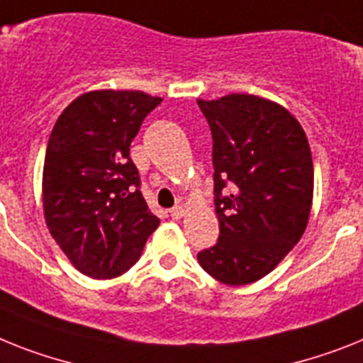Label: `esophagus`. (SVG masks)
<instances>
[{
  "instance_id": "esophagus-1",
  "label": "esophagus",
  "mask_w": 363,
  "mask_h": 363,
  "mask_svg": "<svg viewBox=\"0 0 363 363\" xmlns=\"http://www.w3.org/2000/svg\"><path fill=\"white\" fill-rule=\"evenodd\" d=\"M169 214H172L173 219H179V218H182V216L186 214V208H184L182 205H177V206H173L172 210H169Z\"/></svg>"
}]
</instances>
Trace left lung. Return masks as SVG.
I'll use <instances>...</instances> for the list:
<instances>
[{"mask_svg": "<svg viewBox=\"0 0 363 363\" xmlns=\"http://www.w3.org/2000/svg\"><path fill=\"white\" fill-rule=\"evenodd\" d=\"M212 130L219 240L197 255L228 286L257 282L301 240L313 199L306 133L279 103L252 94L197 99ZM229 190H226V184Z\"/></svg>", "mask_w": 363, "mask_h": 363, "instance_id": "8db88e82", "label": "left lung"}]
</instances>
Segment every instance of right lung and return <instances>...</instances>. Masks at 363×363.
Returning <instances> with one entry per match:
<instances>
[{
  "label": "right lung",
  "instance_id": "add662e5",
  "mask_svg": "<svg viewBox=\"0 0 363 363\" xmlns=\"http://www.w3.org/2000/svg\"><path fill=\"white\" fill-rule=\"evenodd\" d=\"M162 97L140 90H90L51 130L42 173L45 225L72 266L114 279L142 255L160 219L149 210L130 142Z\"/></svg>",
  "mask_w": 363,
  "mask_h": 363
}]
</instances>
